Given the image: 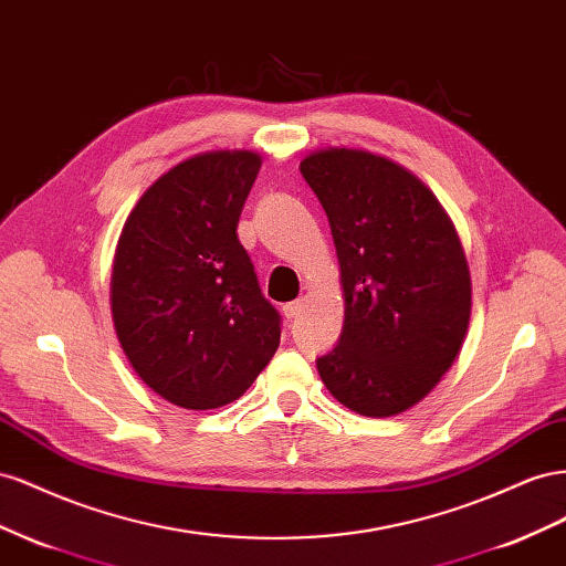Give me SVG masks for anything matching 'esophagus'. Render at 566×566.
<instances>
[{
	"label": "esophagus",
	"instance_id": "1",
	"mask_svg": "<svg viewBox=\"0 0 566 566\" xmlns=\"http://www.w3.org/2000/svg\"><path fill=\"white\" fill-rule=\"evenodd\" d=\"M282 313H284V317H286V319H294V317H298V315L303 313V301H292V303H286L284 308H282Z\"/></svg>",
	"mask_w": 566,
	"mask_h": 566
}]
</instances>
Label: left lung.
Segmentation results:
<instances>
[{"label": "left lung", "mask_w": 566, "mask_h": 566, "mask_svg": "<svg viewBox=\"0 0 566 566\" xmlns=\"http://www.w3.org/2000/svg\"><path fill=\"white\" fill-rule=\"evenodd\" d=\"M301 175L329 218L344 286L342 338L317 373L353 412H406L453 367L470 327L455 224L417 175L377 154L319 149Z\"/></svg>", "instance_id": "1"}]
</instances>
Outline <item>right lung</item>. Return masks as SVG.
I'll list each match as a JSON object with an SVG mask.
<instances>
[{
    "label": "right lung",
    "instance_id": "add662e5",
    "mask_svg": "<svg viewBox=\"0 0 566 566\" xmlns=\"http://www.w3.org/2000/svg\"><path fill=\"white\" fill-rule=\"evenodd\" d=\"M261 164L247 149L191 156L160 175L123 224L113 327L139 379L172 406H228L280 346V313L237 237Z\"/></svg>",
    "mask_w": 566,
    "mask_h": 566
}]
</instances>
